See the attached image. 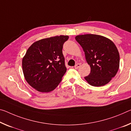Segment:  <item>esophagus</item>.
Listing matches in <instances>:
<instances>
[{
	"instance_id": "esophagus-1",
	"label": "esophagus",
	"mask_w": 131,
	"mask_h": 131,
	"mask_svg": "<svg viewBox=\"0 0 131 131\" xmlns=\"http://www.w3.org/2000/svg\"><path fill=\"white\" fill-rule=\"evenodd\" d=\"M80 66V63H77L76 65L74 66V69H78L79 68Z\"/></svg>"
}]
</instances>
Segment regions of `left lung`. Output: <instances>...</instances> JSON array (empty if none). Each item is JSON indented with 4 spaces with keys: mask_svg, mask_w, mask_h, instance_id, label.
I'll return each instance as SVG.
<instances>
[{
    "mask_svg": "<svg viewBox=\"0 0 131 131\" xmlns=\"http://www.w3.org/2000/svg\"><path fill=\"white\" fill-rule=\"evenodd\" d=\"M75 39L83 48L91 68L85 79L95 87L108 83L119 66V54L115 44L110 39L95 34L80 35Z\"/></svg>",
    "mask_w": 131,
    "mask_h": 131,
    "instance_id": "obj_1",
    "label": "left lung"
}]
</instances>
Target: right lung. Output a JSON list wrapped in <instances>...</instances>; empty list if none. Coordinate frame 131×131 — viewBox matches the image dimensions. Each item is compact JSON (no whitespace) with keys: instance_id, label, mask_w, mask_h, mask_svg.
Returning a JSON list of instances; mask_svg holds the SVG:
<instances>
[{"instance_id":"add662e5","label":"right lung","mask_w":131,"mask_h":131,"mask_svg":"<svg viewBox=\"0 0 131 131\" xmlns=\"http://www.w3.org/2000/svg\"><path fill=\"white\" fill-rule=\"evenodd\" d=\"M67 36H56L36 41L27 49L23 59V71L28 83L38 92L54 90L66 73L62 53Z\"/></svg>"}]
</instances>
